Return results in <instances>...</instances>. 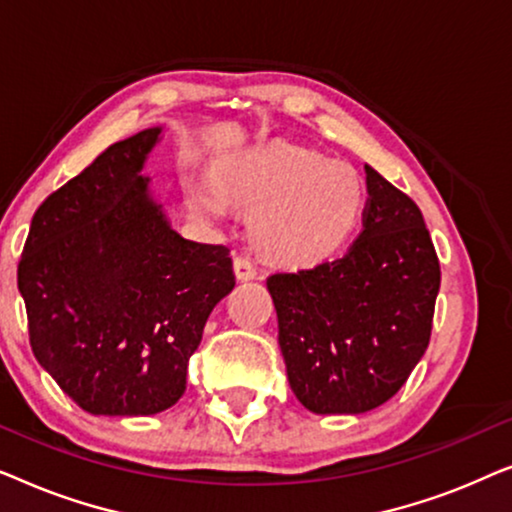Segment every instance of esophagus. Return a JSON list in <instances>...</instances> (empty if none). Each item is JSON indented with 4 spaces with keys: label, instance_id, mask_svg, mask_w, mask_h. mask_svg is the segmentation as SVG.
I'll list each match as a JSON object with an SVG mask.
<instances>
[{
    "label": "esophagus",
    "instance_id": "34e87169",
    "mask_svg": "<svg viewBox=\"0 0 512 512\" xmlns=\"http://www.w3.org/2000/svg\"><path fill=\"white\" fill-rule=\"evenodd\" d=\"M233 268H235V277L240 279V282H249V279H256V265L249 261V258H244V256H237L235 258V263H233Z\"/></svg>",
    "mask_w": 512,
    "mask_h": 512
}]
</instances>
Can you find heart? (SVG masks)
Returning <instances> with one entry per match:
<instances>
[{
	"label": "heart",
	"instance_id": "1",
	"mask_svg": "<svg viewBox=\"0 0 512 512\" xmlns=\"http://www.w3.org/2000/svg\"><path fill=\"white\" fill-rule=\"evenodd\" d=\"M230 202L254 212L249 235L258 254L303 268L347 247L366 214L368 191L354 167L310 149L275 146L223 160L214 179L186 188V205L198 219H226Z\"/></svg>",
	"mask_w": 512,
	"mask_h": 512
}]
</instances>
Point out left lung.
<instances>
[{
	"instance_id": "left-lung-1",
	"label": "left lung",
	"mask_w": 512,
	"mask_h": 512,
	"mask_svg": "<svg viewBox=\"0 0 512 512\" xmlns=\"http://www.w3.org/2000/svg\"><path fill=\"white\" fill-rule=\"evenodd\" d=\"M366 184L363 230L345 256L268 279L286 377L317 415L380 408L431 338L440 265L424 216L370 165Z\"/></svg>"
}]
</instances>
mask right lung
Segmentation results:
<instances>
[{"label": "right lung", "mask_w": 512, "mask_h": 512, "mask_svg": "<svg viewBox=\"0 0 512 512\" xmlns=\"http://www.w3.org/2000/svg\"><path fill=\"white\" fill-rule=\"evenodd\" d=\"M163 128L111 144L32 216L18 291L41 368L90 415L149 417L186 391L230 249L184 240L142 177Z\"/></svg>", "instance_id": "right-lung-1"}]
</instances>
